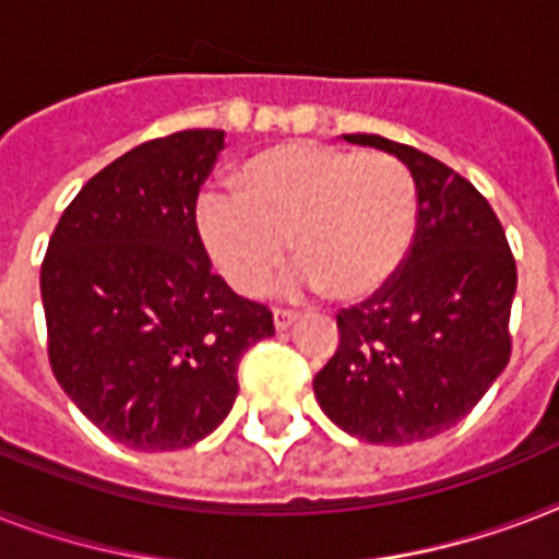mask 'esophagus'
<instances>
[{"label":"esophagus","mask_w":559,"mask_h":559,"mask_svg":"<svg viewBox=\"0 0 559 559\" xmlns=\"http://www.w3.org/2000/svg\"><path fill=\"white\" fill-rule=\"evenodd\" d=\"M298 319V313H293V310H272V322H275V331H287V328H293Z\"/></svg>","instance_id":"34e87169"}]
</instances>
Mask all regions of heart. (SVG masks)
Returning a JSON list of instances; mask_svg holds the SVG:
<instances>
[{
  "label": "heart",
  "instance_id": "obj_1",
  "mask_svg": "<svg viewBox=\"0 0 559 559\" xmlns=\"http://www.w3.org/2000/svg\"><path fill=\"white\" fill-rule=\"evenodd\" d=\"M237 193L197 200L211 263L243 296H258L289 249L301 261L287 289H328L342 305L380 296L417 235L415 179L382 153L287 142L237 168Z\"/></svg>",
  "mask_w": 559,
  "mask_h": 559
}]
</instances>
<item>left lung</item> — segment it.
Instances as JSON below:
<instances>
[{
  "mask_svg": "<svg viewBox=\"0 0 559 559\" xmlns=\"http://www.w3.org/2000/svg\"><path fill=\"white\" fill-rule=\"evenodd\" d=\"M345 142L406 165L417 235L397 278L336 316L340 348L313 391L348 435L403 447L461 424L504 371L516 261L490 202L461 174L382 135Z\"/></svg>",
  "mask_w": 559,
  "mask_h": 559,
  "instance_id": "1",
  "label": "left lung"
}]
</instances>
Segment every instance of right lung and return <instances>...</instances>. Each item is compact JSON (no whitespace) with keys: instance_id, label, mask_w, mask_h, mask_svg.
Listing matches in <instances>:
<instances>
[{"instance_id":"add662e5","label":"right lung","mask_w":559,"mask_h":559,"mask_svg":"<svg viewBox=\"0 0 559 559\" xmlns=\"http://www.w3.org/2000/svg\"><path fill=\"white\" fill-rule=\"evenodd\" d=\"M223 130H182L118 156L69 202L39 293L60 389L130 450H186L235 406L237 366L272 313L211 272L197 197Z\"/></svg>"}]
</instances>
